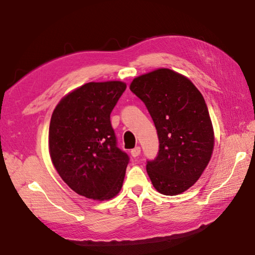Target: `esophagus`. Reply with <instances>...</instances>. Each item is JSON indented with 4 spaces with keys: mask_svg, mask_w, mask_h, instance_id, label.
Returning <instances> with one entry per match:
<instances>
[{
    "mask_svg": "<svg viewBox=\"0 0 255 255\" xmlns=\"http://www.w3.org/2000/svg\"><path fill=\"white\" fill-rule=\"evenodd\" d=\"M130 154H131L132 157L139 156L140 155V147H135V148H133V149H131Z\"/></svg>",
    "mask_w": 255,
    "mask_h": 255,
    "instance_id": "1",
    "label": "esophagus"
}]
</instances>
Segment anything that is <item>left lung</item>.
Listing matches in <instances>:
<instances>
[{
    "instance_id": "1",
    "label": "left lung",
    "mask_w": 255,
    "mask_h": 255,
    "mask_svg": "<svg viewBox=\"0 0 255 255\" xmlns=\"http://www.w3.org/2000/svg\"><path fill=\"white\" fill-rule=\"evenodd\" d=\"M130 90L154 120L159 150L147 174L157 192L178 195L197 182L214 148V130L205 100L193 82L160 68L135 78Z\"/></svg>"
}]
</instances>
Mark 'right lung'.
I'll return each mask as SVG.
<instances>
[{
  "mask_svg": "<svg viewBox=\"0 0 255 255\" xmlns=\"http://www.w3.org/2000/svg\"><path fill=\"white\" fill-rule=\"evenodd\" d=\"M126 87L123 81L86 83L53 110L51 160L63 182L81 196L105 201L122 189L129 157L117 147L110 114Z\"/></svg>",
  "mask_w": 255,
  "mask_h": 255,
  "instance_id": "obj_1",
  "label": "right lung"
}]
</instances>
